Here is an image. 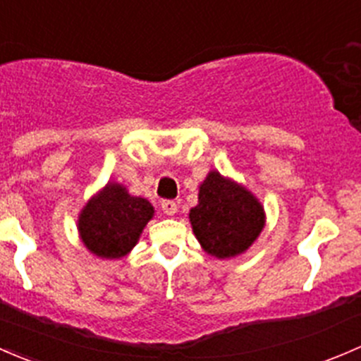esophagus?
<instances>
[{"instance_id":"obj_1","label":"esophagus","mask_w":361,"mask_h":361,"mask_svg":"<svg viewBox=\"0 0 361 361\" xmlns=\"http://www.w3.org/2000/svg\"><path fill=\"white\" fill-rule=\"evenodd\" d=\"M161 210H163V214L173 215L177 212V203L172 202V200H163V202H161Z\"/></svg>"}]
</instances>
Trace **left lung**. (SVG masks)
Instances as JSON below:
<instances>
[{
	"instance_id": "1",
	"label": "left lung",
	"mask_w": 361,
	"mask_h": 361,
	"mask_svg": "<svg viewBox=\"0 0 361 361\" xmlns=\"http://www.w3.org/2000/svg\"><path fill=\"white\" fill-rule=\"evenodd\" d=\"M192 231L208 254L235 257L247 250L264 228V210L254 195L219 172L200 185L198 205L189 212Z\"/></svg>"
}]
</instances>
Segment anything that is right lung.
Listing matches in <instances>:
<instances>
[{
    "mask_svg": "<svg viewBox=\"0 0 361 361\" xmlns=\"http://www.w3.org/2000/svg\"><path fill=\"white\" fill-rule=\"evenodd\" d=\"M153 214L147 200L130 196L120 184H107L81 212V240L99 257L120 259L135 247Z\"/></svg>",
    "mask_w": 361,
    "mask_h": 361,
    "instance_id": "right-lung-1",
    "label": "right lung"
}]
</instances>
